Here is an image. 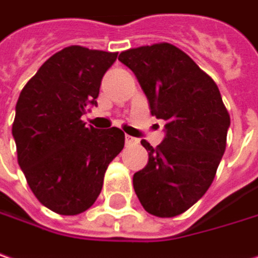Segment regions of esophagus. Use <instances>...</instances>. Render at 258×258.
<instances>
[{
	"instance_id": "esophagus-1",
	"label": "esophagus",
	"mask_w": 258,
	"mask_h": 258,
	"mask_svg": "<svg viewBox=\"0 0 258 258\" xmlns=\"http://www.w3.org/2000/svg\"><path fill=\"white\" fill-rule=\"evenodd\" d=\"M125 144H127V146L137 144V139H134V137H131V136H125Z\"/></svg>"
}]
</instances>
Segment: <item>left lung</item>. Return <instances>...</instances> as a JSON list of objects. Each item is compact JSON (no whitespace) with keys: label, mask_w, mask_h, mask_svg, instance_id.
I'll return each mask as SVG.
<instances>
[{"label":"left lung","mask_w":258,"mask_h":258,"mask_svg":"<svg viewBox=\"0 0 258 258\" xmlns=\"http://www.w3.org/2000/svg\"><path fill=\"white\" fill-rule=\"evenodd\" d=\"M118 59L136 74L152 115L166 122L156 149L142 140L149 160L133 176L134 191L150 215L178 216L213 182L226 147L229 114L216 83L171 43L128 49Z\"/></svg>","instance_id":"left-lung-1"}]
</instances>
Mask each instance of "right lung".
Returning <instances> with one entry per match:
<instances>
[{
  "label": "right lung",
  "instance_id": "1",
  "mask_svg": "<svg viewBox=\"0 0 258 258\" xmlns=\"http://www.w3.org/2000/svg\"><path fill=\"white\" fill-rule=\"evenodd\" d=\"M116 52L69 46L53 53L23 87L13 122L17 160L39 202L55 213L87 210L100 194L108 165L122 150L116 127L82 121Z\"/></svg>",
  "mask_w": 258,
  "mask_h": 258
}]
</instances>
